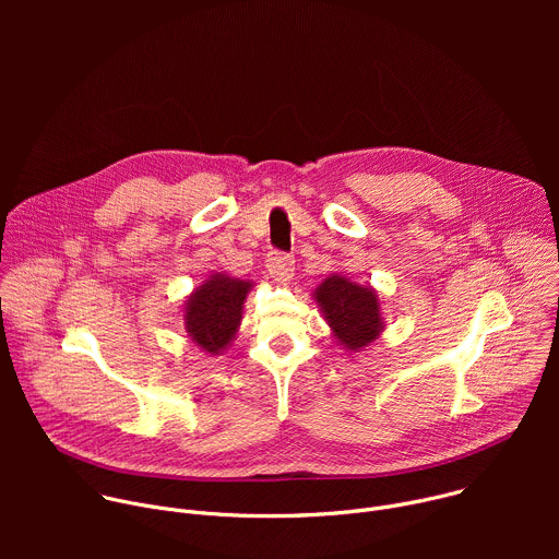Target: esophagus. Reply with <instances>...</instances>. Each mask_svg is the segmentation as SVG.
I'll list each match as a JSON object with an SVG mask.
<instances>
[{
  "instance_id": "1",
  "label": "esophagus",
  "mask_w": 559,
  "mask_h": 559,
  "mask_svg": "<svg viewBox=\"0 0 559 559\" xmlns=\"http://www.w3.org/2000/svg\"><path fill=\"white\" fill-rule=\"evenodd\" d=\"M267 272L276 283H289L294 276V259L281 252H274L267 257Z\"/></svg>"
}]
</instances>
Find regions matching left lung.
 <instances>
[{
    "instance_id": "obj_1",
    "label": "left lung",
    "mask_w": 559,
    "mask_h": 559,
    "mask_svg": "<svg viewBox=\"0 0 559 559\" xmlns=\"http://www.w3.org/2000/svg\"><path fill=\"white\" fill-rule=\"evenodd\" d=\"M338 345L347 352H360L384 330L378 294L371 285H358L343 274L328 276L313 289Z\"/></svg>"
}]
</instances>
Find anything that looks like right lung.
Wrapping results in <instances>:
<instances>
[{
    "label": "right lung",
    "instance_id": "add662e5",
    "mask_svg": "<svg viewBox=\"0 0 559 559\" xmlns=\"http://www.w3.org/2000/svg\"><path fill=\"white\" fill-rule=\"evenodd\" d=\"M252 285V281L214 272L186 298V332L205 354L218 356L229 347L241 328L243 302Z\"/></svg>",
    "mask_w": 559,
    "mask_h": 559
}]
</instances>
